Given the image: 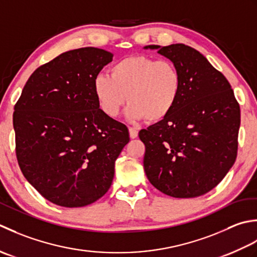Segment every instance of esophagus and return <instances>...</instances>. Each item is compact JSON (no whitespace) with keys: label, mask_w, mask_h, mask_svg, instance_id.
<instances>
[{"label":"esophagus","mask_w":257,"mask_h":257,"mask_svg":"<svg viewBox=\"0 0 257 257\" xmlns=\"http://www.w3.org/2000/svg\"><path fill=\"white\" fill-rule=\"evenodd\" d=\"M128 132H130V138H131V139H136V138H138L139 132H138V131H136L135 128L130 127V128H128Z\"/></svg>","instance_id":"esophagus-1"}]
</instances>
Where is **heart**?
Returning a JSON list of instances; mask_svg holds the SVG:
<instances>
[{"mask_svg":"<svg viewBox=\"0 0 257 257\" xmlns=\"http://www.w3.org/2000/svg\"><path fill=\"white\" fill-rule=\"evenodd\" d=\"M181 86L180 71L172 62L146 55L124 57L109 67V75L101 73L93 80L99 109L116 117L127 99L126 116L132 122L165 118L175 106Z\"/></svg>","mask_w":257,"mask_h":257,"instance_id":"b5f03b06","label":"heart"}]
</instances>
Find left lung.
<instances>
[{"label": "left lung", "instance_id": "obj_1", "mask_svg": "<svg viewBox=\"0 0 257 257\" xmlns=\"http://www.w3.org/2000/svg\"><path fill=\"white\" fill-rule=\"evenodd\" d=\"M144 49L158 50L182 78L171 113L139 133L145 144V174L169 196H201L224 179L236 160L239 105L226 77L195 49L185 44Z\"/></svg>", "mask_w": 257, "mask_h": 257}]
</instances>
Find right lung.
Returning a JSON list of instances; mask_svg holds the SVG:
<instances>
[{"label":"right lung","instance_id":"right-lung-1","mask_svg":"<svg viewBox=\"0 0 257 257\" xmlns=\"http://www.w3.org/2000/svg\"><path fill=\"white\" fill-rule=\"evenodd\" d=\"M112 60L97 48L62 53L33 72L14 106L20 169L59 206H86L105 194L130 141L127 127L106 116L93 93L94 77Z\"/></svg>","mask_w":257,"mask_h":257}]
</instances>
